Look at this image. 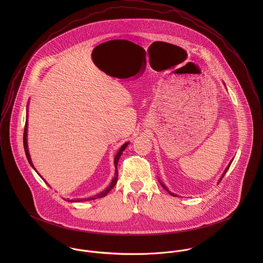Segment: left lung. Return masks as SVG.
Instances as JSON below:
<instances>
[{"label":"left lung","mask_w":263,"mask_h":263,"mask_svg":"<svg viewBox=\"0 0 263 263\" xmlns=\"http://www.w3.org/2000/svg\"><path fill=\"white\" fill-rule=\"evenodd\" d=\"M224 85H225V83H224ZM232 162H233V159H232V160H231V162H230V163H229V165H228V166H227V168H226L225 171H224V173H223V174H222V176H221V178H220V180H219V182H220V181H221V180H222V178H223V177H224V176H225L226 172H227V171H228V169H229V167H230V165H231V164H232ZM159 182H160V181H159ZM219 182H218V183H219ZM160 183H161V185H162V186H163V188H165V190H167V191H168V192H169V193H170V194H171V195H173V196H177V195H176V194H174V193H171V192H170V191H169V190H168V188L166 187V186H165V185H164V184H163V183H162V182H160Z\"/></svg>","instance_id":"obj_1"}]
</instances>
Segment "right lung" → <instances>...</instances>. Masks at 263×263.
<instances>
[{"label":"right lung","mask_w":263,"mask_h":263,"mask_svg":"<svg viewBox=\"0 0 263 263\" xmlns=\"http://www.w3.org/2000/svg\"><path fill=\"white\" fill-rule=\"evenodd\" d=\"M28 115V114H27ZM27 126H28V123H27V119H26V122H25V127H24V136H23V144H24V150H25V154H26V157H27V160H28V162H29V164L31 165V167L36 171V169L34 168V166H33V163H32V161H31V158H30V155H29V150H28V145H27ZM129 143L128 142H126V143H124L121 147H120V149L118 150L117 152V154L115 155V157H114V167H115V175H114V177H113L112 181L110 182V184H109V186L106 188V189H104L103 191H101L100 193H98V194H96V195H94V196H92V197H88V198H78V199H66V200H68V201H71V202H79V201H86V200H93V199H96V198H101V197H103V196H105L113 187H114V185L116 184V182H117V177H118V173H117V163H118V160H119V158H120V156H121V154H122V152L124 151V149L127 147V145H128ZM37 172V171H36Z\"/></svg>","instance_id":"right-lung-1"}]
</instances>
